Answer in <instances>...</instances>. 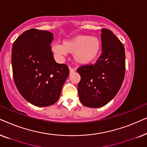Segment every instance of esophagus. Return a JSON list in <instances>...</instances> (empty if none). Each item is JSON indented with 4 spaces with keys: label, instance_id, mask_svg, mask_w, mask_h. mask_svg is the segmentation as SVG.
Listing matches in <instances>:
<instances>
[{
    "label": "esophagus",
    "instance_id": "1",
    "mask_svg": "<svg viewBox=\"0 0 147 147\" xmlns=\"http://www.w3.org/2000/svg\"><path fill=\"white\" fill-rule=\"evenodd\" d=\"M69 73H70V74L74 73V72L75 71V69H74V68L71 67H69Z\"/></svg>",
    "mask_w": 147,
    "mask_h": 147
}]
</instances>
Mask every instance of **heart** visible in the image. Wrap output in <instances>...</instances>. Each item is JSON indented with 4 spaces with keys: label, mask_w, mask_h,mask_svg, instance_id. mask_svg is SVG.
I'll use <instances>...</instances> for the list:
<instances>
[{
    "label": "heart",
    "mask_w": 147,
    "mask_h": 147,
    "mask_svg": "<svg viewBox=\"0 0 147 147\" xmlns=\"http://www.w3.org/2000/svg\"><path fill=\"white\" fill-rule=\"evenodd\" d=\"M102 41L97 36L79 35L68 41H63L62 45L53 44L51 51L57 57H63L66 53L74 54V59L80 65L93 63L100 56Z\"/></svg>",
    "instance_id": "1"
}]
</instances>
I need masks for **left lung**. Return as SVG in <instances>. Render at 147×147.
I'll use <instances>...</instances> for the list:
<instances>
[{
  "instance_id": "8db88e82",
  "label": "left lung",
  "mask_w": 147,
  "mask_h": 147,
  "mask_svg": "<svg viewBox=\"0 0 147 147\" xmlns=\"http://www.w3.org/2000/svg\"><path fill=\"white\" fill-rule=\"evenodd\" d=\"M102 53L94 64L81 65L78 90L80 102L90 108L106 105L119 91L125 75L123 44L109 29L101 30Z\"/></svg>"
}]
</instances>
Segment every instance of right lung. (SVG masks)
<instances>
[{
    "instance_id": "right-lung-1",
    "label": "right lung",
    "mask_w": 147,
    "mask_h": 147,
    "mask_svg": "<svg viewBox=\"0 0 147 147\" xmlns=\"http://www.w3.org/2000/svg\"><path fill=\"white\" fill-rule=\"evenodd\" d=\"M53 34L31 29L13 43L11 63L14 82L19 93L36 106L44 107L59 100L69 74L65 64L57 63L51 51Z\"/></svg>"
}]
</instances>
